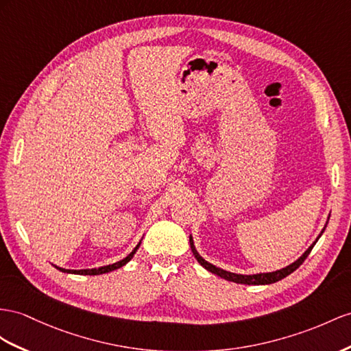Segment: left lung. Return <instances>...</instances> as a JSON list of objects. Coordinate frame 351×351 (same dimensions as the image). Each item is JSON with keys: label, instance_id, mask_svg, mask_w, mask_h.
<instances>
[{"label": "left lung", "instance_id": "left-lung-1", "mask_svg": "<svg viewBox=\"0 0 351 351\" xmlns=\"http://www.w3.org/2000/svg\"><path fill=\"white\" fill-rule=\"evenodd\" d=\"M328 221H329V218H328ZM326 226H328V222H326ZM326 226L323 227V230H322V232L319 234V237L313 241V245H310V247H308L307 250H305V252H304L298 259H296V261H293L292 264L286 265V267H283V268H280V269H276V271H268V273L237 274V273L227 271V269H222V268H219V267H217V265H213V264L206 261V259H204L203 256H200V254L197 252V249H195V246H194L193 236H190V245H191L193 255L195 256V259H197V261H199V264H200L202 267H204L206 269H208V271H210V273H213V274H217V276H219V277H222V278H226V280H228V282H234V283H240V285H271V283H276V282H278V280H282V278H285L286 276H289L291 273H293L295 269L298 268V267L305 261V258H307V256L310 255L311 249L314 247V245L317 243V240H319L320 236L323 234V231H325Z\"/></svg>", "mask_w": 351, "mask_h": 351}]
</instances>
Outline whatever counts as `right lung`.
<instances>
[{
	"label": "right lung",
	"instance_id": "right-lung-1",
	"mask_svg": "<svg viewBox=\"0 0 351 351\" xmlns=\"http://www.w3.org/2000/svg\"><path fill=\"white\" fill-rule=\"evenodd\" d=\"M141 241H142V240H141ZM141 241H139V243L136 245V247H134L128 256L123 258V259H120V261H117V263H114V264H108V265L99 267V268H86V269H66V268H62V267H58V265H53V267L58 268L59 271H62V273H68V274H80V276H99V274L110 273V271H114V269H117V268H120V267L125 265V264H128V263L130 261V259L133 258V255L136 254V250L139 249V246H141Z\"/></svg>",
	"mask_w": 351,
	"mask_h": 351
}]
</instances>
